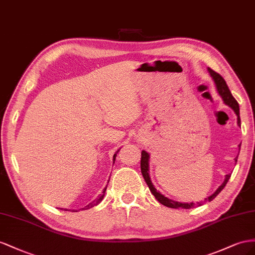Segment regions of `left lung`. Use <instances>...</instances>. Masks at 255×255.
Here are the masks:
<instances>
[{
    "label": "left lung",
    "instance_id": "left-lung-1",
    "mask_svg": "<svg viewBox=\"0 0 255 255\" xmlns=\"http://www.w3.org/2000/svg\"><path fill=\"white\" fill-rule=\"evenodd\" d=\"M208 72H209V75L212 76L213 80L215 81L217 91H218V93H219V95L221 96V98L223 99V103L227 105V106H229L230 108H232L233 110H234L235 114L237 115V124H238V126H241V116H239V106H238L237 101L235 100V98L233 97V95L231 94L229 87L227 85V82L224 81V79L219 74H217V72L214 71L213 69L208 68ZM241 145L242 144L238 145L239 149H241ZM237 158H238V156L234 159L236 162H237ZM148 161H149L148 152L145 151V150H142V152H141V172H142V175L144 177V180L146 181V184H147V186L149 188L150 192L154 194V196L157 199V201L159 203H161L162 205H164L166 207H170V208H185V209H189V208H192V207L195 206V204H194L193 202H191V203H180V202L173 201V200H170V199L166 198V196H164L163 194H161L159 191H157V189L155 188L154 185H152L151 180H150V177H149V165H148L149 163H148ZM230 177H231V174H228V175H225V178H224V181L222 183V185L219 186V188H218L217 190L212 195H209L208 198H206L205 202L213 201L216 198V196L222 191V189L225 187V185H227ZM198 204H199V206L201 205L200 203H198Z\"/></svg>",
    "mask_w": 255,
    "mask_h": 255
}]
</instances>
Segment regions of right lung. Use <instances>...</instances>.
I'll use <instances>...</instances> for the list:
<instances>
[{"instance_id":"right-lung-1","label":"right lung","mask_w":255,"mask_h":255,"mask_svg":"<svg viewBox=\"0 0 255 255\" xmlns=\"http://www.w3.org/2000/svg\"><path fill=\"white\" fill-rule=\"evenodd\" d=\"M120 150V149H119ZM119 150L116 151V152H119ZM115 158H116V154H114V156H113V160H115ZM109 183V181H108ZM106 190H107V187L104 189V191H103V194L101 195H99V198L97 199V200H95L94 202H92V203H90V204H87L85 207H83V208H81L82 210H85V209H90V208H92V207H94V206H96V205H98L99 203L103 201V199H104V196H105V193H106ZM77 212V210H76Z\"/></svg>"}]
</instances>
